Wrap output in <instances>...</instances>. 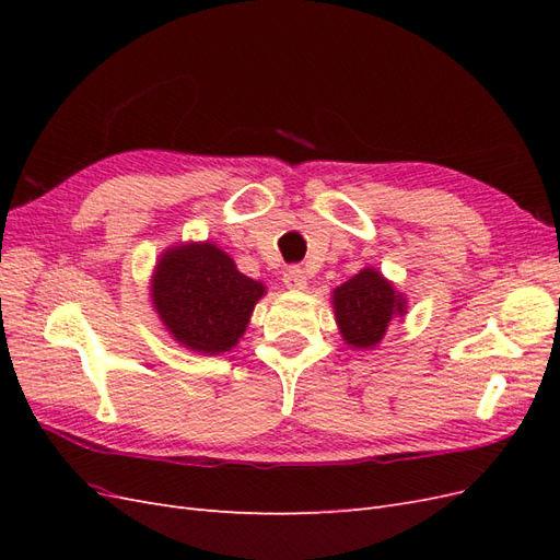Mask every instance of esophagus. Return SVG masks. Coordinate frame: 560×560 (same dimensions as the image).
I'll return each instance as SVG.
<instances>
[{"mask_svg":"<svg viewBox=\"0 0 560 560\" xmlns=\"http://www.w3.org/2000/svg\"><path fill=\"white\" fill-rule=\"evenodd\" d=\"M282 280H284L287 287H290V290H306V273H303L301 266L287 268Z\"/></svg>","mask_w":560,"mask_h":560,"instance_id":"1","label":"esophagus"}]
</instances>
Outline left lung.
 <instances>
[{
	"instance_id": "left-lung-1",
	"label": "left lung",
	"mask_w": 560,
	"mask_h": 560,
	"mask_svg": "<svg viewBox=\"0 0 560 560\" xmlns=\"http://www.w3.org/2000/svg\"><path fill=\"white\" fill-rule=\"evenodd\" d=\"M336 322L346 341L354 348L376 346L395 315H404L401 294H395L378 270L364 268L334 290Z\"/></svg>"
}]
</instances>
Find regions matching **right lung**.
<instances>
[{
    "label": "right lung",
    "mask_w": 560,
    "mask_h": 560,
    "mask_svg": "<svg viewBox=\"0 0 560 560\" xmlns=\"http://www.w3.org/2000/svg\"><path fill=\"white\" fill-rule=\"evenodd\" d=\"M266 292L243 276L226 252L212 243L167 249L154 273V306L182 346L196 352H226L243 336Z\"/></svg>",
    "instance_id": "add662e5"
}]
</instances>
